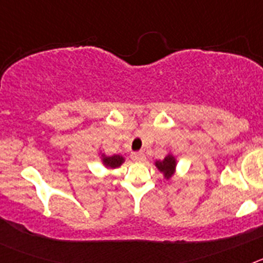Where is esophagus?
Instances as JSON below:
<instances>
[{
	"label": "esophagus",
	"instance_id": "1",
	"mask_svg": "<svg viewBox=\"0 0 263 263\" xmlns=\"http://www.w3.org/2000/svg\"><path fill=\"white\" fill-rule=\"evenodd\" d=\"M133 160H136V162H145L146 157H145V154H143L142 152L134 153V154H133Z\"/></svg>",
	"mask_w": 263,
	"mask_h": 263
}]
</instances>
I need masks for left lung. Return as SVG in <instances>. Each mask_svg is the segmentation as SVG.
Masks as SVG:
<instances>
[{
	"label": "left lung",
	"instance_id": "1",
	"mask_svg": "<svg viewBox=\"0 0 263 263\" xmlns=\"http://www.w3.org/2000/svg\"><path fill=\"white\" fill-rule=\"evenodd\" d=\"M155 166L158 167V170H159L160 173L164 174V178L170 179L173 176L174 170H175L176 160L173 155H167L163 160H158L157 163H155Z\"/></svg>",
	"mask_w": 263,
	"mask_h": 263
}]
</instances>
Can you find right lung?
I'll return each mask as SVG.
<instances>
[{"label":"right lung","mask_w":263,"mask_h":263,"mask_svg":"<svg viewBox=\"0 0 263 263\" xmlns=\"http://www.w3.org/2000/svg\"><path fill=\"white\" fill-rule=\"evenodd\" d=\"M104 163L105 166L111 167V168H116V167H120L121 164L124 163V158L121 155H113V157H105L104 158Z\"/></svg>","instance_id":"right-lung-1"}]
</instances>
